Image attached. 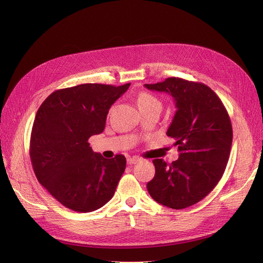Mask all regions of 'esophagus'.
Instances as JSON below:
<instances>
[{
	"label": "esophagus",
	"mask_w": 263,
	"mask_h": 263,
	"mask_svg": "<svg viewBox=\"0 0 263 263\" xmlns=\"http://www.w3.org/2000/svg\"><path fill=\"white\" fill-rule=\"evenodd\" d=\"M140 161H141V158H139V157H133V158H128L127 163H128L129 165H132V164L139 163Z\"/></svg>",
	"instance_id": "esophagus-1"
}]
</instances>
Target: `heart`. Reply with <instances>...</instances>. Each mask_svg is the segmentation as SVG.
Here are the masks:
<instances>
[{"label":"heart","instance_id":"1","mask_svg":"<svg viewBox=\"0 0 263 263\" xmlns=\"http://www.w3.org/2000/svg\"><path fill=\"white\" fill-rule=\"evenodd\" d=\"M137 105L141 110L149 108H162V102L153 93L143 91L137 96Z\"/></svg>","mask_w":263,"mask_h":263}]
</instances>
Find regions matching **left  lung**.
<instances>
[{
  "label": "left lung",
  "instance_id": "8db88e82",
  "mask_svg": "<svg viewBox=\"0 0 263 263\" xmlns=\"http://www.w3.org/2000/svg\"><path fill=\"white\" fill-rule=\"evenodd\" d=\"M145 87L175 99L178 109L166 134L176 140L180 153L171 164L153 161L156 175L147 190L163 205L187 208L203 199L223 177L232 143L230 117L222 100L203 83L173 77Z\"/></svg>",
  "mask_w": 263,
  "mask_h": 263
}]
</instances>
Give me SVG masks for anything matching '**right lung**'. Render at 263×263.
I'll return each mask as SVG.
<instances>
[{
    "mask_svg": "<svg viewBox=\"0 0 263 263\" xmlns=\"http://www.w3.org/2000/svg\"><path fill=\"white\" fill-rule=\"evenodd\" d=\"M130 83H87L53 91L33 123L30 158L39 183L66 208L91 212L113 197L126 158L95 154L88 139L105 127L108 109Z\"/></svg>",
    "mask_w": 263,
    "mask_h": 263,
    "instance_id": "right-lung-1",
    "label": "right lung"
}]
</instances>
